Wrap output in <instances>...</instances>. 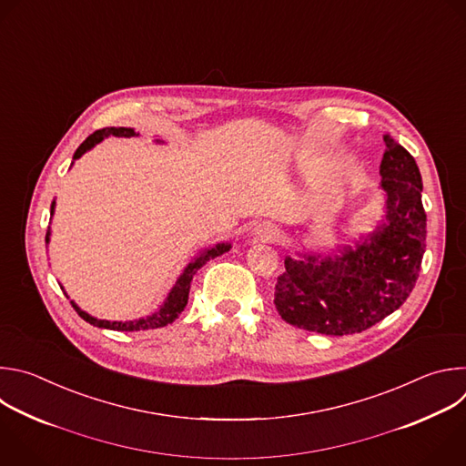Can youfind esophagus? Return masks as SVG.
<instances>
[{
  "mask_svg": "<svg viewBox=\"0 0 466 466\" xmlns=\"http://www.w3.org/2000/svg\"><path fill=\"white\" fill-rule=\"evenodd\" d=\"M255 235L260 238V240H266V242H273L277 238V229L269 224H260L257 226L255 229Z\"/></svg>",
  "mask_w": 466,
  "mask_h": 466,
  "instance_id": "34e87169",
  "label": "esophagus"
}]
</instances>
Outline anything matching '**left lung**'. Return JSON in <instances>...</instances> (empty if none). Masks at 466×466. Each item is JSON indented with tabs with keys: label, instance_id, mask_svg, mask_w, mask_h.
I'll return each mask as SVG.
<instances>
[{
	"label": "left lung",
	"instance_id": "obj_1",
	"mask_svg": "<svg viewBox=\"0 0 466 466\" xmlns=\"http://www.w3.org/2000/svg\"><path fill=\"white\" fill-rule=\"evenodd\" d=\"M380 163L386 222L339 255L285 258L275 309L287 323L327 336L367 330L411 294L426 249L422 177L413 156L390 134Z\"/></svg>",
	"mask_w": 466,
	"mask_h": 466
}]
</instances>
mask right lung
<instances>
[{
    "mask_svg": "<svg viewBox=\"0 0 466 466\" xmlns=\"http://www.w3.org/2000/svg\"><path fill=\"white\" fill-rule=\"evenodd\" d=\"M108 136L134 137V136H139V134H136L134 128H123V127H119V128L110 127V128L97 130V132H93V134L76 148V152L73 154V159H78L84 152H87L89 148H93V147H96L97 143H101V141H103L105 137H108ZM53 211H55V202L51 204V215H53ZM49 235H51V233L47 231L46 242L49 240ZM229 248H231V244H217L215 248H209V249L202 251L193 262L187 264V268L183 269V273L179 275V279L176 281V285L172 287L170 294L167 296L165 303L159 307V310H156L154 314H150V316H147V318H139V319H132V321H106V319H97V318H93V316L86 314V312L80 310L73 301H71V305H73V309L76 310V314H78L84 321H87V323L93 325V327H99V329L134 332V330H150V329L165 327V325L172 323V321L183 312L185 305H187L189 290H191V281H193V277L197 275V271H198L208 260H211V258H215V257H218V255L229 251Z\"/></svg>",
    "mask_w": 466,
    "mask_h": 466,
    "instance_id": "right-lung-1",
    "label": "right lung"
}]
</instances>
